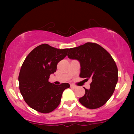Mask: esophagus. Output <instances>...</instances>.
Wrapping results in <instances>:
<instances>
[{"label":"esophagus","mask_w":134,"mask_h":134,"mask_svg":"<svg viewBox=\"0 0 134 134\" xmlns=\"http://www.w3.org/2000/svg\"><path fill=\"white\" fill-rule=\"evenodd\" d=\"M71 88H73V89H75V88H76V86H75V85H71Z\"/></svg>","instance_id":"34e87169"}]
</instances>
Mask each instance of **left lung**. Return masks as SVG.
Here are the masks:
<instances>
[{"mask_svg":"<svg viewBox=\"0 0 134 134\" xmlns=\"http://www.w3.org/2000/svg\"><path fill=\"white\" fill-rule=\"evenodd\" d=\"M68 57L80 65L79 76L91 79L90 88L86 89L79 100L83 106L95 109L104 105L114 92L118 82V68L114 60L98 44L87 43L69 49Z\"/></svg>","mask_w":134,"mask_h":134,"instance_id":"obj_1","label":"left lung"}]
</instances>
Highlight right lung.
<instances>
[{
  "label": "right lung",
  "instance_id": "right-lung-1",
  "mask_svg": "<svg viewBox=\"0 0 134 134\" xmlns=\"http://www.w3.org/2000/svg\"><path fill=\"white\" fill-rule=\"evenodd\" d=\"M69 49H58L43 44L31 51L20 70L19 90L25 102L39 112L52 111L61 101L63 91L69 83L56 85L49 82L55 72L57 63L66 56Z\"/></svg>",
  "mask_w": 134,
  "mask_h": 134
}]
</instances>
